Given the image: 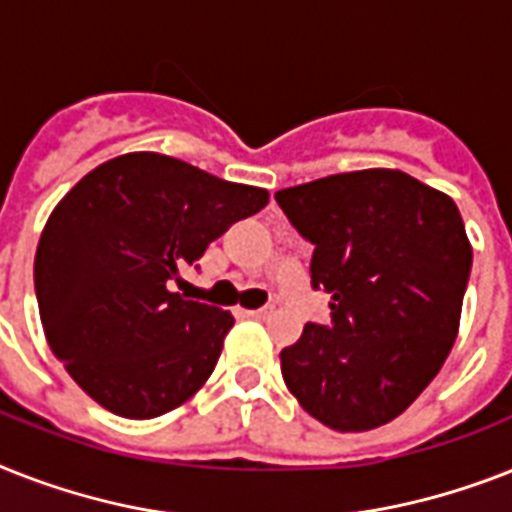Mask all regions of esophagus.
I'll return each mask as SVG.
<instances>
[{
	"mask_svg": "<svg viewBox=\"0 0 512 512\" xmlns=\"http://www.w3.org/2000/svg\"><path fill=\"white\" fill-rule=\"evenodd\" d=\"M247 315L249 318H255V321H260V318H268L270 310L268 307H260V310H247Z\"/></svg>",
	"mask_w": 512,
	"mask_h": 512,
	"instance_id": "obj_1",
	"label": "esophagus"
}]
</instances>
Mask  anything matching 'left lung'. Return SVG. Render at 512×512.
<instances>
[{
  "instance_id": "8db88e82",
  "label": "left lung",
  "mask_w": 512,
  "mask_h": 512,
  "mask_svg": "<svg viewBox=\"0 0 512 512\" xmlns=\"http://www.w3.org/2000/svg\"><path fill=\"white\" fill-rule=\"evenodd\" d=\"M315 244L331 323L281 350L286 389L334 431L394 421L434 381L460 328L473 247L458 205L402 170L368 168L276 191Z\"/></svg>"
}]
</instances>
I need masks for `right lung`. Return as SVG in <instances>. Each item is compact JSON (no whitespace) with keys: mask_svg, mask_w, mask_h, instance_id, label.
<instances>
[{"mask_svg":"<svg viewBox=\"0 0 512 512\" xmlns=\"http://www.w3.org/2000/svg\"><path fill=\"white\" fill-rule=\"evenodd\" d=\"M268 191L157 152L86 173L41 231L33 284L52 352L91 400L131 421L157 418L202 389L234 315L170 292Z\"/></svg>","mask_w":512,"mask_h":512,"instance_id":"right-lung-1","label":"right lung"}]
</instances>
